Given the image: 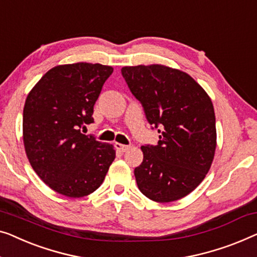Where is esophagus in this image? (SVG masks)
Instances as JSON below:
<instances>
[{"label":"esophagus","instance_id":"1","mask_svg":"<svg viewBox=\"0 0 257 257\" xmlns=\"http://www.w3.org/2000/svg\"><path fill=\"white\" fill-rule=\"evenodd\" d=\"M114 147H116L117 151H119V152H121V153H124V152L130 150V147H131V146H126V145L116 143V144H114Z\"/></svg>","mask_w":257,"mask_h":257}]
</instances>
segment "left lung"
I'll return each instance as SVG.
<instances>
[{
    "label": "left lung",
    "mask_w": 257,
    "mask_h": 257,
    "mask_svg": "<svg viewBox=\"0 0 257 257\" xmlns=\"http://www.w3.org/2000/svg\"><path fill=\"white\" fill-rule=\"evenodd\" d=\"M121 75L141 103L158 145H144V160L135 169L147 198L168 203L200 184L213 161L217 132L213 104L187 73L162 65L122 67Z\"/></svg>",
    "instance_id": "1"
}]
</instances>
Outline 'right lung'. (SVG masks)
<instances>
[{"label":"right lung","mask_w":257,"mask_h":257,"mask_svg":"<svg viewBox=\"0 0 257 257\" xmlns=\"http://www.w3.org/2000/svg\"><path fill=\"white\" fill-rule=\"evenodd\" d=\"M113 68L77 62L48 70L25 101L23 140L32 168L61 195L79 198L103 183L116 158L112 145L85 136L94 105Z\"/></svg>","instance_id":"obj_1"}]
</instances>
